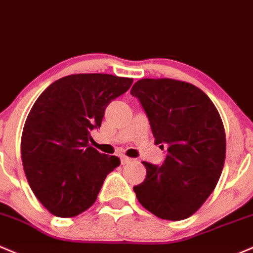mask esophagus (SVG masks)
<instances>
[{"instance_id": "1", "label": "esophagus", "mask_w": 253, "mask_h": 253, "mask_svg": "<svg viewBox=\"0 0 253 253\" xmlns=\"http://www.w3.org/2000/svg\"><path fill=\"white\" fill-rule=\"evenodd\" d=\"M128 162H131V159L127 158V156H125V155L121 156V164L122 165H126V164H128Z\"/></svg>"}]
</instances>
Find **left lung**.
Listing matches in <instances>:
<instances>
[{
  "instance_id": "left-lung-1",
  "label": "left lung",
  "mask_w": 253,
  "mask_h": 253,
  "mask_svg": "<svg viewBox=\"0 0 253 253\" xmlns=\"http://www.w3.org/2000/svg\"><path fill=\"white\" fill-rule=\"evenodd\" d=\"M131 94L147 113L155 144L167 148L162 166L143 162L147 178L133 187L138 201L162 219H185L211 195L224 166L219 113L200 88L173 79H142Z\"/></svg>"
}]
</instances>
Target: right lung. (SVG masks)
<instances>
[{"label":"right lung","mask_w":253,"mask_h":253,"mask_svg":"<svg viewBox=\"0 0 253 253\" xmlns=\"http://www.w3.org/2000/svg\"><path fill=\"white\" fill-rule=\"evenodd\" d=\"M133 79L74 74L49 84L34 103L21 134L24 172L31 190L52 214L75 217L94 204L118 156L89 145L105 108Z\"/></svg>","instance_id":"obj_1"}]
</instances>
